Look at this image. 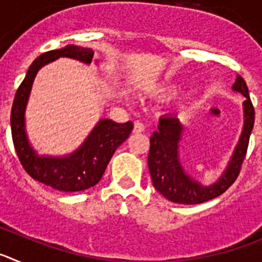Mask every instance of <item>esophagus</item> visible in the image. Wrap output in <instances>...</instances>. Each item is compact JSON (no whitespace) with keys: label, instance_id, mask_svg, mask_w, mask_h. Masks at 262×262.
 Wrapping results in <instances>:
<instances>
[{"label":"esophagus","instance_id":"1","mask_svg":"<svg viewBox=\"0 0 262 262\" xmlns=\"http://www.w3.org/2000/svg\"><path fill=\"white\" fill-rule=\"evenodd\" d=\"M144 129H145L144 123H143V122H140V120H136L135 123H134V133L140 134V133H143Z\"/></svg>","mask_w":262,"mask_h":262}]
</instances>
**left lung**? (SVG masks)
Masks as SVG:
<instances>
[{
	"label": "left lung",
	"instance_id": "obj_1",
	"mask_svg": "<svg viewBox=\"0 0 262 262\" xmlns=\"http://www.w3.org/2000/svg\"><path fill=\"white\" fill-rule=\"evenodd\" d=\"M232 89L245 97L244 127L228 168L221 180L211 186H202L198 184L184 172L180 164L178 143L182 134V124L180 123V119L174 115L160 118L157 127L159 129L151 135L148 168L155 189L170 202L181 205H198L207 202L223 194L236 181L248 151L249 136L254 124V107L249 97L248 86L242 76H237Z\"/></svg>",
	"mask_w": 262,
	"mask_h": 262
}]
</instances>
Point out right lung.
Returning <instances> with one entry per match:
<instances>
[{"mask_svg":"<svg viewBox=\"0 0 262 262\" xmlns=\"http://www.w3.org/2000/svg\"><path fill=\"white\" fill-rule=\"evenodd\" d=\"M93 55L94 52L90 48L78 46H67L61 50L41 53L30 66L26 77L23 78L14 97L10 124L11 138L18 159L30 177L59 191L72 193L86 190L98 184L115 149L128 138L134 128L133 122L115 123L110 119H102L78 151L60 159L40 157L30 147L25 133L23 115L36 72L47 62L59 57H72L89 64Z\"/></svg>","mask_w":262,"mask_h":262,"instance_id":"add662e5","label":"right lung"}]
</instances>
